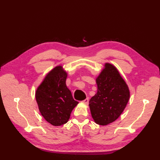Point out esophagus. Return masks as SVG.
I'll return each instance as SVG.
<instances>
[{"label":"esophagus","instance_id":"obj_1","mask_svg":"<svg viewBox=\"0 0 160 160\" xmlns=\"http://www.w3.org/2000/svg\"><path fill=\"white\" fill-rule=\"evenodd\" d=\"M82 103H84V104L87 105L88 104H89V98H86L85 100H84L83 101H82Z\"/></svg>","mask_w":160,"mask_h":160}]
</instances>
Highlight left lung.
<instances>
[{"label":"left lung","mask_w":160,"mask_h":160,"mask_svg":"<svg viewBox=\"0 0 160 160\" xmlns=\"http://www.w3.org/2000/svg\"><path fill=\"white\" fill-rule=\"evenodd\" d=\"M96 81L98 91L89 100L90 111L96 124L105 126L120 116L130 98V91L117 68L108 62Z\"/></svg>","instance_id":"obj_1"}]
</instances>
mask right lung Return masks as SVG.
I'll list each match as a JSON object with an SVG mask.
<instances>
[{
  "label": "right lung",
  "mask_w": 160,
  "mask_h": 160,
  "mask_svg": "<svg viewBox=\"0 0 160 160\" xmlns=\"http://www.w3.org/2000/svg\"><path fill=\"white\" fill-rule=\"evenodd\" d=\"M67 78V73L62 66H56L46 75L36 91L40 113L56 127L69 121L71 111L78 104L66 85Z\"/></svg>",
  "instance_id": "right-lung-1"
}]
</instances>
